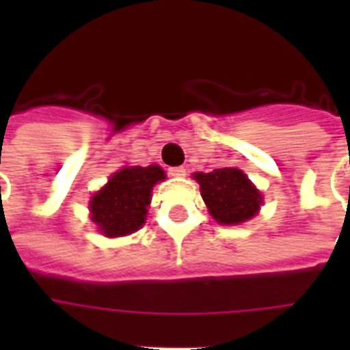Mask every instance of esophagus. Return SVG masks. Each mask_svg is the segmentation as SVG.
I'll return each instance as SVG.
<instances>
[{"mask_svg":"<svg viewBox=\"0 0 350 350\" xmlns=\"http://www.w3.org/2000/svg\"><path fill=\"white\" fill-rule=\"evenodd\" d=\"M168 174L172 176V178H183V176H185V168L183 167L168 168Z\"/></svg>","mask_w":350,"mask_h":350,"instance_id":"1","label":"esophagus"}]
</instances>
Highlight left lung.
Listing matches in <instances>:
<instances>
[{
    "label": "left lung",
    "instance_id": "obj_1",
    "mask_svg": "<svg viewBox=\"0 0 350 350\" xmlns=\"http://www.w3.org/2000/svg\"><path fill=\"white\" fill-rule=\"evenodd\" d=\"M200 195L208 212L217 223L238 225L251 219L262 204L260 193L238 168H215L213 172H197Z\"/></svg>",
    "mask_w": 350,
    "mask_h": 350
}]
</instances>
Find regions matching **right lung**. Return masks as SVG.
Listing matches in <instances>:
<instances>
[{
    "label": "right lung",
    "mask_w": 350,
    "mask_h": 350,
    "mask_svg": "<svg viewBox=\"0 0 350 350\" xmlns=\"http://www.w3.org/2000/svg\"><path fill=\"white\" fill-rule=\"evenodd\" d=\"M161 180L165 172L157 165L122 168L92 197V221L110 238L135 232L146 221L153 185Z\"/></svg>",
    "instance_id": "obj_1"
}]
</instances>
